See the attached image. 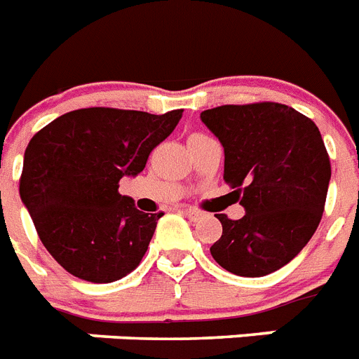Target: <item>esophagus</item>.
<instances>
[{"label": "esophagus", "instance_id": "1", "mask_svg": "<svg viewBox=\"0 0 359 359\" xmlns=\"http://www.w3.org/2000/svg\"><path fill=\"white\" fill-rule=\"evenodd\" d=\"M182 212L187 216V218H191L192 222L200 220L201 216H203V212H201V211H196V209H189V207H183Z\"/></svg>", "mask_w": 359, "mask_h": 359}]
</instances>
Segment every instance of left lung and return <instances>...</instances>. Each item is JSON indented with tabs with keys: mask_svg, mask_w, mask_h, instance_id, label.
Wrapping results in <instances>:
<instances>
[{
	"mask_svg": "<svg viewBox=\"0 0 359 359\" xmlns=\"http://www.w3.org/2000/svg\"><path fill=\"white\" fill-rule=\"evenodd\" d=\"M200 117L224 147V180L245 209L240 220L216 215L212 259L240 277L273 273L308 244L325 211L330 159L319 128L279 102L218 106Z\"/></svg>",
	"mask_w": 359,
	"mask_h": 359,
	"instance_id": "8db88e82",
	"label": "left lung"
}]
</instances>
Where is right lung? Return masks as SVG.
Masks as SVG:
<instances>
[{
  "label": "right lung",
  "mask_w": 359,
  "mask_h": 359,
  "mask_svg": "<svg viewBox=\"0 0 359 359\" xmlns=\"http://www.w3.org/2000/svg\"><path fill=\"white\" fill-rule=\"evenodd\" d=\"M182 114L82 108L29 141L20 196L41 244L71 275L102 284L137 268L163 212L135 209L119 182L143 170Z\"/></svg>",
  "instance_id": "right-lung-1"
}]
</instances>
